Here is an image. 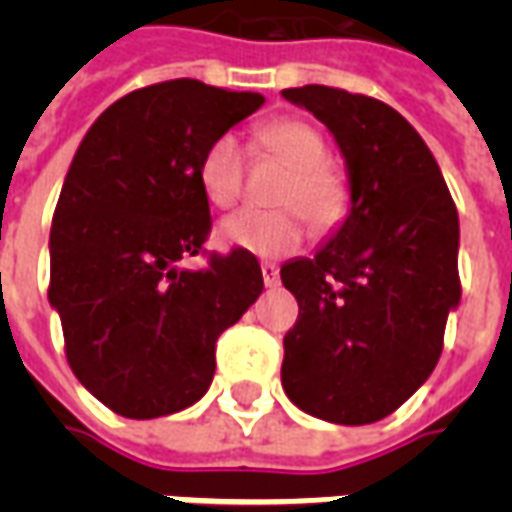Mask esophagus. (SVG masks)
I'll return each mask as SVG.
<instances>
[{
    "label": "esophagus",
    "instance_id": "esophagus-1",
    "mask_svg": "<svg viewBox=\"0 0 512 512\" xmlns=\"http://www.w3.org/2000/svg\"><path fill=\"white\" fill-rule=\"evenodd\" d=\"M260 271H263V285H266V288H277L279 268L274 266V263H263V266H260Z\"/></svg>",
    "mask_w": 512,
    "mask_h": 512
}]
</instances>
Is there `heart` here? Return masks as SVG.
<instances>
[{
  "label": "heart",
  "mask_w": 512,
  "mask_h": 512,
  "mask_svg": "<svg viewBox=\"0 0 512 512\" xmlns=\"http://www.w3.org/2000/svg\"><path fill=\"white\" fill-rule=\"evenodd\" d=\"M257 145L290 167L282 202H296L315 230H326L345 213L343 180L326 167V142L321 131L304 120H277L257 131ZM244 150L233 134L213 136L197 164V183L205 200L216 208H230L244 191ZM301 210V211H302ZM300 211V212H301ZM298 208L277 211H238L219 224V241L257 257H282L293 252L307 235Z\"/></svg>",
  "instance_id": "heart-1"
}]
</instances>
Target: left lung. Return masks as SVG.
<instances>
[{"mask_svg":"<svg viewBox=\"0 0 512 512\" xmlns=\"http://www.w3.org/2000/svg\"><path fill=\"white\" fill-rule=\"evenodd\" d=\"M329 128L351 205L312 257L279 277L299 301L282 389L312 417L370 425L428 381L458 301V211L436 158L406 117L323 84L282 90Z\"/></svg>","mask_w":512,"mask_h":512,"instance_id":"obj_1","label":"left lung"}]
</instances>
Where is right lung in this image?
I'll list each match as a JSON object with an SVG mask.
<instances>
[{"label":"right lung","mask_w":512,"mask_h":512,"mask_svg":"<svg viewBox=\"0 0 512 512\" xmlns=\"http://www.w3.org/2000/svg\"><path fill=\"white\" fill-rule=\"evenodd\" d=\"M266 98L197 79L142 87L84 134L51 222L49 304L68 365L104 406L156 419L213 381L216 340L263 293L255 255L180 268L211 233L197 164Z\"/></svg>","instance_id":"obj_1"}]
</instances>
